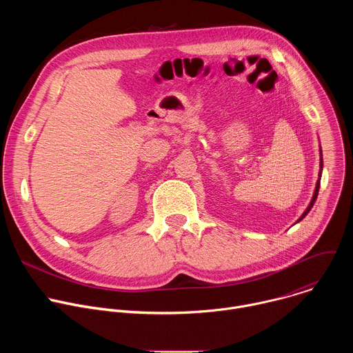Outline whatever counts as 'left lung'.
<instances>
[{"label":"left lung","mask_w":353,"mask_h":353,"mask_svg":"<svg viewBox=\"0 0 353 353\" xmlns=\"http://www.w3.org/2000/svg\"><path fill=\"white\" fill-rule=\"evenodd\" d=\"M320 173H319V180H317V184H316V190H314V194H313V198H312V201H310V204H309V207L306 208V211L303 212V215H301L299 219H297V222H300L301 219H303L309 212H310V210L313 208V205H314V203H316V199H317V195H319V188H320V179H321V172H323V154H321V149H320Z\"/></svg>","instance_id":"1"}]
</instances>
